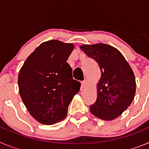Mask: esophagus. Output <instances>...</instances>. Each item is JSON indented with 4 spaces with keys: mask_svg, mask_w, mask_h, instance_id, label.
Wrapping results in <instances>:
<instances>
[{
    "mask_svg": "<svg viewBox=\"0 0 149 149\" xmlns=\"http://www.w3.org/2000/svg\"><path fill=\"white\" fill-rule=\"evenodd\" d=\"M88 85V81L87 80H84V81H82V83H81V86H82V87L85 88Z\"/></svg>",
    "mask_w": 149,
    "mask_h": 149,
    "instance_id": "1",
    "label": "esophagus"
}]
</instances>
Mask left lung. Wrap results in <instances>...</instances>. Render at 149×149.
<instances>
[{
  "mask_svg": "<svg viewBox=\"0 0 149 149\" xmlns=\"http://www.w3.org/2000/svg\"><path fill=\"white\" fill-rule=\"evenodd\" d=\"M80 48L98 63L101 72L97 99L89 107L90 112L101 119L113 120L134 100L136 93L134 72L123 55L112 46L99 43L84 45Z\"/></svg>",
  "mask_w": 149,
  "mask_h": 149,
  "instance_id": "1",
  "label": "left lung"
}]
</instances>
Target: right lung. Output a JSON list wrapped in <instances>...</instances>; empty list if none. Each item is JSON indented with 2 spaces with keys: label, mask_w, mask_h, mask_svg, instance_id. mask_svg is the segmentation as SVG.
<instances>
[{
  "label": "right lung",
  "mask_w": 149,
  "mask_h": 149,
  "mask_svg": "<svg viewBox=\"0 0 149 149\" xmlns=\"http://www.w3.org/2000/svg\"><path fill=\"white\" fill-rule=\"evenodd\" d=\"M74 45L58 40L42 43L27 58L18 74V88L30 115L44 125L66 117L68 107L80 90L66 63Z\"/></svg>",
  "instance_id": "add662e5"
}]
</instances>
